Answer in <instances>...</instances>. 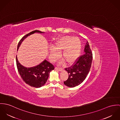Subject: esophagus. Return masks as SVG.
Wrapping results in <instances>:
<instances>
[{
  "instance_id": "1",
  "label": "esophagus",
  "mask_w": 120,
  "mask_h": 120,
  "mask_svg": "<svg viewBox=\"0 0 120 120\" xmlns=\"http://www.w3.org/2000/svg\"><path fill=\"white\" fill-rule=\"evenodd\" d=\"M55 69H57L59 71H62L63 70V68H59V67H56L55 68Z\"/></svg>"
}]
</instances>
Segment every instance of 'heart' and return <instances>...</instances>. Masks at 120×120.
<instances>
[{"label":"heart","instance_id":"obj_1","mask_svg":"<svg viewBox=\"0 0 120 120\" xmlns=\"http://www.w3.org/2000/svg\"><path fill=\"white\" fill-rule=\"evenodd\" d=\"M54 47L50 48V58L54 61L60 56L59 52L62 51V57L67 64H73L80 55L81 43L78 37L66 36L56 41Z\"/></svg>","mask_w":120,"mask_h":120}]
</instances>
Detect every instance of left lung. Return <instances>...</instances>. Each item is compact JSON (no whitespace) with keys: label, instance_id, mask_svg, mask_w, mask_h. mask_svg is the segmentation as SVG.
Listing matches in <instances>:
<instances>
[{"label":"left lung","instance_id":"obj_1","mask_svg":"<svg viewBox=\"0 0 120 120\" xmlns=\"http://www.w3.org/2000/svg\"><path fill=\"white\" fill-rule=\"evenodd\" d=\"M84 54L79 56L74 65L65 68L68 74V78L64 81L65 85L74 87L81 84L86 78L92 65L93 53L87 41L85 46Z\"/></svg>","mask_w":120,"mask_h":120}]
</instances>
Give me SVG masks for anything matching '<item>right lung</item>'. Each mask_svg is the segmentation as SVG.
<instances>
[{
	"mask_svg": "<svg viewBox=\"0 0 120 120\" xmlns=\"http://www.w3.org/2000/svg\"><path fill=\"white\" fill-rule=\"evenodd\" d=\"M35 33H44V32L36 30L27 34L19 42L17 50L25 39ZM16 63L18 72L22 79L30 86L35 88H39L44 86L47 80L50 72L54 69L53 65L46 60L36 66L26 68L20 64L17 60L16 56Z\"/></svg>",
	"mask_w": 120,
	"mask_h": 120,
	"instance_id": "obj_1",
	"label": "right lung"
}]
</instances>
